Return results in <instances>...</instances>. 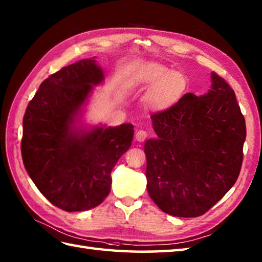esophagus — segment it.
I'll return each mask as SVG.
<instances>
[{
    "label": "esophagus",
    "mask_w": 262,
    "mask_h": 262,
    "mask_svg": "<svg viewBox=\"0 0 262 262\" xmlns=\"http://www.w3.org/2000/svg\"><path fill=\"white\" fill-rule=\"evenodd\" d=\"M135 138L137 142H144L147 138V132L145 130H138L135 135Z\"/></svg>",
    "instance_id": "obj_1"
}]
</instances>
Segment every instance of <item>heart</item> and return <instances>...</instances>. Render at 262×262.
Segmentation results:
<instances>
[{
    "mask_svg": "<svg viewBox=\"0 0 262 262\" xmlns=\"http://www.w3.org/2000/svg\"><path fill=\"white\" fill-rule=\"evenodd\" d=\"M134 82L147 89L144 104L153 111H164L173 107L188 92V77L179 71H172L159 63H148L138 68Z\"/></svg>",
    "mask_w": 262,
    "mask_h": 262,
    "instance_id": "obj_1",
    "label": "heart"
}]
</instances>
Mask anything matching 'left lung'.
I'll list each match as a JSON object with an SVG mask.
<instances>
[{
	"label": "left lung",
	"mask_w": 262,
	"mask_h": 262,
	"mask_svg": "<svg viewBox=\"0 0 262 262\" xmlns=\"http://www.w3.org/2000/svg\"><path fill=\"white\" fill-rule=\"evenodd\" d=\"M211 90L186 93L168 110L151 116L158 138L145 143L147 191L164 213L205 214L237 180L246 120L235 93L211 73Z\"/></svg>",
	"instance_id": "left-lung-1"
}]
</instances>
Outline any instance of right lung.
Returning <instances> with one entry per match:
<instances>
[{
  "label": "right lung",
  "instance_id": "add662e5",
  "mask_svg": "<svg viewBox=\"0 0 262 262\" xmlns=\"http://www.w3.org/2000/svg\"><path fill=\"white\" fill-rule=\"evenodd\" d=\"M103 80L96 60L82 59L43 81L24 116L21 154L38 190L65 211L89 210L111 188V170L130 147L134 127L76 130L73 121L92 85Z\"/></svg>",
  "mask_w": 262,
  "mask_h": 262
}]
</instances>
